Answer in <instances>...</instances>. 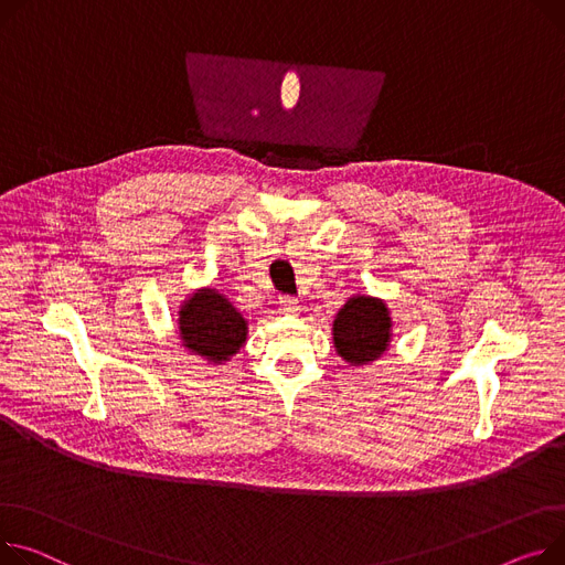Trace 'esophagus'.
<instances>
[{
	"mask_svg": "<svg viewBox=\"0 0 565 565\" xmlns=\"http://www.w3.org/2000/svg\"><path fill=\"white\" fill-rule=\"evenodd\" d=\"M279 311H281L284 316H297V313H299V302H297L295 297H281Z\"/></svg>",
	"mask_w": 565,
	"mask_h": 565,
	"instance_id": "34e87169",
	"label": "esophagus"
}]
</instances>
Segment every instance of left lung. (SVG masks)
<instances>
[{"mask_svg":"<svg viewBox=\"0 0 565 565\" xmlns=\"http://www.w3.org/2000/svg\"><path fill=\"white\" fill-rule=\"evenodd\" d=\"M333 348L350 365H367L388 352L393 318L384 299L352 295L333 318Z\"/></svg>","mask_w":565,"mask_h":565,"instance_id":"8db88e82","label":"left lung"}]
</instances>
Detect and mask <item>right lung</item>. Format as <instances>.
Returning <instances> with one entry per match:
<instances>
[{"mask_svg": "<svg viewBox=\"0 0 565 565\" xmlns=\"http://www.w3.org/2000/svg\"><path fill=\"white\" fill-rule=\"evenodd\" d=\"M181 345L213 365L230 361L247 341V320L215 288H198L179 307Z\"/></svg>", "mask_w": 565, "mask_h": 565, "instance_id": "1", "label": "right lung"}]
</instances>
